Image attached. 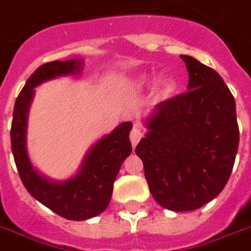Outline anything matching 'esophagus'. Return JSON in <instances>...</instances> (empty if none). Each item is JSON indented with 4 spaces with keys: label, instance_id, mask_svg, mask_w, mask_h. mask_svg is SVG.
Returning <instances> with one entry per match:
<instances>
[{
    "label": "esophagus",
    "instance_id": "esophagus-1",
    "mask_svg": "<svg viewBox=\"0 0 251 251\" xmlns=\"http://www.w3.org/2000/svg\"><path fill=\"white\" fill-rule=\"evenodd\" d=\"M143 137V131H141V128L139 126H135V127L132 128L131 133H129V139H131V143H132V147L135 148L137 145L140 140Z\"/></svg>",
    "mask_w": 251,
    "mask_h": 251
}]
</instances>
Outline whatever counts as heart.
<instances>
[{"label":"heart","instance_id":"b5f03b06","mask_svg":"<svg viewBox=\"0 0 251 251\" xmlns=\"http://www.w3.org/2000/svg\"><path fill=\"white\" fill-rule=\"evenodd\" d=\"M148 78L147 75H141L139 79H137V83L139 85H144V83L147 82ZM176 89V81L173 77H164V78L160 81V94L162 97H169V95H172Z\"/></svg>","mask_w":251,"mask_h":251}]
</instances>
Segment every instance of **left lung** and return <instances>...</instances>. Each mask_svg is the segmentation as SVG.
<instances>
[{
	"label": "left lung",
	"instance_id": "8db88e82",
	"mask_svg": "<svg viewBox=\"0 0 251 251\" xmlns=\"http://www.w3.org/2000/svg\"><path fill=\"white\" fill-rule=\"evenodd\" d=\"M180 59L188 91L157 104L136 147L152 196L176 212L200 208L223 191L240 141L236 102L224 79L191 56Z\"/></svg>",
	"mask_w": 251,
	"mask_h": 251
}]
</instances>
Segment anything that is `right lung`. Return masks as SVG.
Masks as SVG:
<instances>
[{"label":"right lung","mask_w":251,"mask_h":251,"mask_svg":"<svg viewBox=\"0 0 251 251\" xmlns=\"http://www.w3.org/2000/svg\"><path fill=\"white\" fill-rule=\"evenodd\" d=\"M79 71L78 60H56L40 65L17 97L10 129L11 151L27 191L59 216L75 221L98 216L107 208L120 166L132 152L129 141L132 123L124 122L91 148L78 174L71 179L52 182L40 176L31 165L26 151V126L34 87L48 79Z\"/></svg>","instance_id":"add662e5"}]
</instances>
